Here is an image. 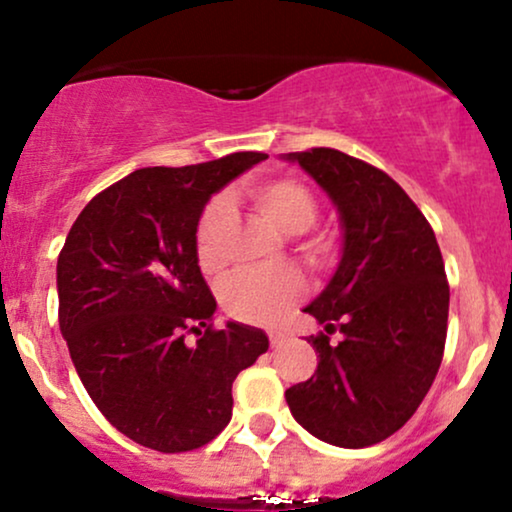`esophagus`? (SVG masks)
Returning <instances> with one entry per match:
<instances>
[{
    "label": "esophagus",
    "instance_id": "34e87169",
    "mask_svg": "<svg viewBox=\"0 0 512 512\" xmlns=\"http://www.w3.org/2000/svg\"><path fill=\"white\" fill-rule=\"evenodd\" d=\"M284 342H286V334H284V332H276V330L269 332V344H272V346H281Z\"/></svg>",
    "mask_w": 512,
    "mask_h": 512
}]
</instances>
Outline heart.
Listing matches in <instances>:
<instances>
[{
	"mask_svg": "<svg viewBox=\"0 0 512 512\" xmlns=\"http://www.w3.org/2000/svg\"><path fill=\"white\" fill-rule=\"evenodd\" d=\"M245 202L262 216L281 236H301L313 226L317 216L315 195L293 178L260 180L243 187ZM226 204L211 202L197 226L195 250L202 272L216 274L223 267V233H226ZM325 238H315L305 245L308 255H322ZM305 286L293 269H279L269 274H238L223 286V305L233 317L252 325H274L301 301Z\"/></svg>",
	"mask_w": 512,
	"mask_h": 512,
	"instance_id": "1",
	"label": "heart"
}]
</instances>
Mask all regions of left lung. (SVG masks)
Returning <instances> with one entry per match:
<instances>
[{
	"mask_svg": "<svg viewBox=\"0 0 512 512\" xmlns=\"http://www.w3.org/2000/svg\"><path fill=\"white\" fill-rule=\"evenodd\" d=\"M339 214L342 252L303 313L324 332L308 342L317 370L286 390L293 419L339 448H366L411 419L443 361L450 289L426 216L383 170L337 149L284 154ZM337 331L339 343H330Z\"/></svg>",
	"mask_w": 512,
	"mask_h": 512,
	"instance_id": "left-lung-1",
	"label": "left lung"
}]
</instances>
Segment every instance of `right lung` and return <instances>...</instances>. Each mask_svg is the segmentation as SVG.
Wrapping results in <instances>:
<instances>
[{
  "label": "right lung",
  "instance_id": "right-lung-1",
  "mask_svg": "<svg viewBox=\"0 0 512 512\" xmlns=\"http://www.w3.org/2000/svg\"><path fill=\"white\" fill-rule=\"evenodd\" d=\"M264 158L134 170L86 204L60 252V330L76 373L105 419L144 448L185 452L219 436L233 380L267 351L257 327L211 330L216 301L195 250L211 195ZM187 329L197 345L184 342Z\"/></svg>",
  "mask_w": 512,
  "mask_h": 512
}]
</instances>
